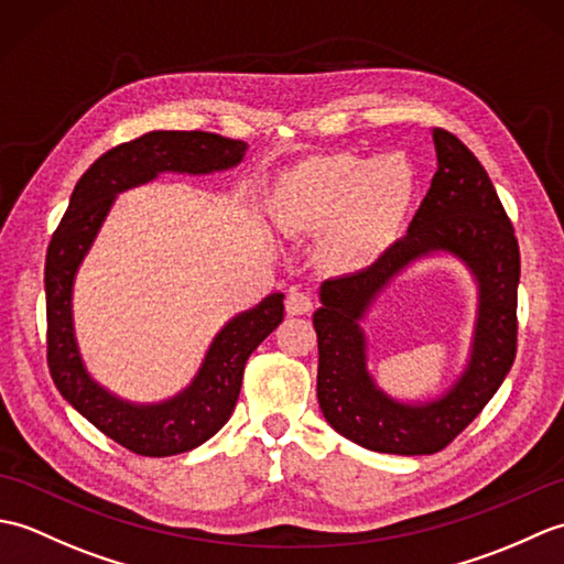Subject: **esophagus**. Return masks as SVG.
<instances>
[{
    "label": "esophagus",
    "instance_id": "obj_1",
    "mask_svg": "<svg viewBox=\"0 0 564 564\" xmlns=\"http://www.w3.org/2000/svg\"><path fill=\"white\" fill-rule=\"evenodd\" d=\"M313 297L303 291H291L289 293V301H285V313L289 315H310L313 313Z\"/></svg>",
    "mask_w": 564,
    "mask_h": 564
}]
</instances>
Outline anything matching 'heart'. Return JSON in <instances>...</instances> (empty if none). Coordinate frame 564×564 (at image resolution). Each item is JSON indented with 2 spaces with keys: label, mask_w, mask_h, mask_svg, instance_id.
I'll return each instance as SVG.
<instances>
[{
  "label": "heart",
  "mask_w": 564,
  "mask_h": 564,
  "mask_svg": "<svg viewBox=\"0 0 564 564\" xmlns=\"http://www.w3.org/2000/svg\"><path fill=\"white\" fill-rule=\"evenodd\" d=\"M414 176L398 158L317 160L289 174L275 191V218L301 235H325L339 271L368 267L398 232L412 206Z\"/></svg>",
  "instance_id": "heart-1"
}]
</instances>
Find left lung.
<instances>
[{
  "label": "left lung",
  "mask_w": 564,
  "mask_h": 564,
  "mask_svg": "<svg viewBox=\"0 0 564 564\" xmlns=\"http://www.w3.org/2000/svg\"><path fill=\"white\" fill-rule=\"evenodd\" d=\"M438 170L410 230L373 267L319 285L317 400L329 426L358 446L429 455L460 434L505 382L517 356L519 242L485 166L463 142L431 130ZM448 253L471 271L478 317L464 373L438 399L404 403L367 370L362 322L377 297L412 262Z\"/></svg>",
  "instance_id": "left-lung-1"
}]
</instances>
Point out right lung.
I'll return each mask as SVG.
<instances>
[{
    "instance_id": "1",
    "label": "right lung",
    "mask_w": 564,
    "mask_h": 564,
    "mask_svg": "<svg viewBox=\"0 0 564 564\" xmlns=\"http://www.w3.org/2000/svg\"><path fill=\"white\" fill-rule=\"evenodd\" d=\"M245 154L247 142L203 130H152L123 142L84 172L47 247V366L55 388L101 434L138 455L186 453L218 434L237 404L247 358L283 322V293L225 322L182 392L162 402H130L106 390L84 366L72 315L77 271L118 194L166 172L206 176L232 170Z\"/></svg>"
}]
</instances>
